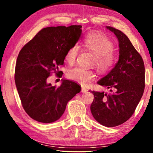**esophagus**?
I'll use <instances>...</instances> for the list:
<instances>
[{"label":"esophagus","instance_id":"1","mask_svg":"<svg viewBox=\"0 0 153 153\" xmlns=\"http://www.w3.org/2000/svg\"><path fill=\"white\" fill-rule=\"evenodd\" d=\"M88 91V90L86 88H85L84 87H82V89H81V92H86Z\"/></svg>","mask_w":153,"mask_h":153}]
</instances>
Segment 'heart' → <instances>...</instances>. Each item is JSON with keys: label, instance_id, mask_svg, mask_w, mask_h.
Listing matches in <instances>:
<instances>
[{"label": "heart", "instance_id": "1", "mask_svg": "<svg viewBox=\"0 0 153 153\" xmlns=\"http://www.w3.org/2000/svg\"><path fill=\"white\" fill-rule=\"evenodd\" d=\"M83 45L87 51L95 55L93 65H95L100 74H106L113 69L117 62V56L113 52L114 43L105 34L97 32L88 33ZM80 52V47L74 44L68 48L65 54V60L69 64H74ZM66 76L68 79L85 86L94 81L96 78L94 71L81 67H74L67 70Z\"/></svg>", "mask_w": 153, "mask_h": 153}]
</instances>
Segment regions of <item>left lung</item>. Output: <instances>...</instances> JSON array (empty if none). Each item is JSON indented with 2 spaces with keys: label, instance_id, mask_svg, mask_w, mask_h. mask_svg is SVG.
Here are the masks:
<instances>
[{
  "label": "left lung",
  "instance_id": "8db88e82",
  "mask_svg": "<svg viewBox=\"0 0 153 153\" xmlns=\"http://www.w3.org/2000/svg\"><path fill=\"white\" fill-rule=\"evenodd\" d=\"M119 40V61L98 84L110 89L109 94L92 91L90 106L93 117L106 127H115L130 118L140 100L145 88L143 59L125 33L107 26Z\"/></svg>",
  "mask_w": 153,
  "mask_h": 153
}]
</instances>
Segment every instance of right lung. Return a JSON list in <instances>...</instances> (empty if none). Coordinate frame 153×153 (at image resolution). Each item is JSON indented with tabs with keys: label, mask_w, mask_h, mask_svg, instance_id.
<instances>
[{
	"label": "right lung",
	"mask_w": 153,
	"mask_h": 153,
	"mask_svg": "<svg viewBox=\"0 0 153 153\" xmlns=\"http://www.w3.org/2000/svg\"><path fill=\"white\" fill-rule=\"evenodd\" d=\"M82 25L43 28L18 55L15 82L25 112L33 120L52 123L63 115L69 100L79 93L76 82L63 79L61 86H52L47 79L54 71L61 77L68 48L79 39Z\"/></svg>",
	"instance_id": "obj_1"
}]
</instances>
